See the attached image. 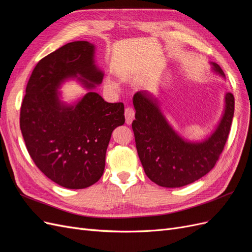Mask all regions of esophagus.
<instances>
[{
  "label": "esophagus",
  "mask_w": 252,
  "mask_h": 252,
  "mask_svg": "<svg viewBox=\"0 0 252 252\" xmlns=\"http://www.w3.org/2000/svg\"><path fill=\"white\" fill-rule=\"evenodd\" d=\"M125 119H126V124L130 125L134 119V110L130 107H127L125 109Z\"/></svg>",
  "instance_id": "1"
}]
</instances>
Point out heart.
<instances>
[{
	"instance_id": "1",
	"label": "heart",
	"mask_w": 252,
	"mask_h": 252,
	"mask_svg": "<svg viewBox=\"0 0 252 252\" xmlns=\"http://www.w3.org/2000/svg\"><path fill=\"white\" fill-rule=\"evenodd\" d=\"M106 83H107V85H108L109 87H111V88H117V87H118L117 84L114 83L113 81H111V80H107V82H106Z\"/></svg>"
}]
</instances>
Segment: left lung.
<instances>
[{
  "label": "left lung",
  "mask_w": 252,
  "mask_h": 252,
  "mask_svg": "<svg viewBox=\"0 0 252 252\" xmlns=\"http://www.w3.org/2000/svg\"><path fill=\"white\" fill-rule=\"evenodd\" d=\"M213 70L225 77L220 67ZM135 146L147 177L158 186L182 187L207 174L222 154L234 113V96L227 93L225 110L216 130L202 142H189L175 132L159 109L158 98L146 90L133 95Z\"/></svg>",
  "instance_id": "8db88e82"
}]
</instances>
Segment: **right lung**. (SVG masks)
I'll list each match as a JSON object with an SVG mask.
<instances>
[{
    "label": "right lung",
    "mask_w": 252,
    "mask_h": 252,
    "mask_svg": "<svg viewBox=\"0 0 252 252\" xmlns=\"http://www.w3.org/2000/svg\"><path fill=\"white\" fill-rule=\"evenodd\" d=\"M103 77L94 45L77 41L43 58L27 83L20 112L26 148L37 168L62 187L83 189L101 179L111 133L125 123L124 104L107 103L94 91ZM74 77L89 93L68 105L58 88Z\"/></svg>",
    "instance_id": "1"
}]
</instances>
